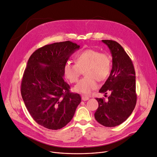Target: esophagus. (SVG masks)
Segmentation results:
<instances>
[{
  "mask_svg": "<svg viewBox=\"0 0 157 157\" xmlns=\"http://www.w3.org/2000/svg\"><path fill=\"white\" fill-rule=\"evenodd\" d=\"M82 99L83 101H87L89 99V98L86 96H82Z\"/></svg>",
  "mask_w": 157,
  "mask_h": 157,
  "instance_id": "1",
  "label": "esophagus"
}]
</instances>
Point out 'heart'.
I'll return each instance as SVG.
<instances>
[{
	"label": "heart",
	"mask_w": 157,
	"mask_h": 157,
	"mask_svg": "<svg viewBox=\"0 0 157 157\" xmlns=\"http://www.w3.org/2000/svg\"><path fill=\"white\" fill-rule=\"evenodd\" d=\"M111 58L107 54L94 49L80 52L75 57V63L67 61L63 66L65 77L71 83L77 82L82 71L86 75L74 88L76 92L90 94L98 87V81H103L111 72Z\"/></svg>",
	"instance_id": "heart-1"
}]
</instances>
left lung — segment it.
<instances>
[{
  "label": "left lung",
  "instance_id": "8db88e82",
  "mask_svg": "<svg viewBox=\"0 0 157 157\" xmlns=\"http://www.w3.org/2000/svg\"><path fill=\"white\" fill-rule=\"evenodd\" d=\"M102 42L110 50L113 67L110 75L99 92L105 94L110 92L111 95L107 101L96 98L99 106L94 117L101 125L114 127L124 122L135 108L136 73L131 59L120 44L111 40Z\"/></svg>",
  "mask_w": 157,
  "mask_h": 157
}]
</instances>
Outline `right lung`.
Returning a JSON list of instances; mask_svg holds the SVG:
<instances>
[{"label":"right lung","instance_id":"right-lung-1","mask_svg":"<svg viewBox=\"0 0 157 157\" xmlns=\"http://www.w3.org/2000/svg\"><path fill=\"white\" fill-rule=\"evenodd\" d=\"M80 46L69 40L45 45L35 51L23 75L21 94L38 124L58 130L72 119L81 101L63 80V66Z\"/></svg>","mask_w":157,"mask_h":157}]
</instances>
